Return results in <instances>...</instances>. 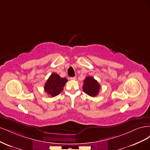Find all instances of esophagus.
Returning a JSON list of instances; mask_svg holds the SVG:
<instances>
[{
	"label": "esophagus",
	"instance_id": "34e87169",
	"mask_svg": "<svg viewBox=\"0 0 150 150\" xmlns=\"http://www.w3.org/2000/svg\"><path fill=\"white\" fill-rule=\"evenodd\" d=\"M70 79L71 80H76V77H71V78H70Z\"/></svg>",
	"mask_w": 150,
	"mask_h": 150
}]
</instances>
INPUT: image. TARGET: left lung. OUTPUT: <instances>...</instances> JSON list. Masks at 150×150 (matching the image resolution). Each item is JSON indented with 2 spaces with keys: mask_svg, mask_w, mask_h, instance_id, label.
Wrapping results in <instances>:
<instances>
[{
  "mask_svg": "<svg viewBox=\"0 0 150 150\" xmlns=\"http://www.w3.org/2000/svg\"><path fill=\"white\" fill-rule=\"evenodd\" d=\"M83 89L86 94L91 97H94L98 95L99 92L100 85L93 77L88 76L84 80Z\"/></svg>",
  "mask_w": 150,
  "mask_h": 150,
  "instance_id": "8db88e82",
  "label": "left lung"
}]
</instances>
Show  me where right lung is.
Here are the masks:
<instances>
[{
  "label": "right lung",
  "instance_id": "1",
  "mask_svg": "<svg viewBox=\"0 0 150 150\" xmlns=\"http://www.w3.org/2000/svg\"><path fill=\"white\" fill-rule=\"evenodd\" d=\"M67 79L61 78L59 75L53 72L49 76L44 85V90L51 97H55L63 90Z\"/></svg>",
  "mask_w": 150,
  "mask_h": 150
}]
</instances>
